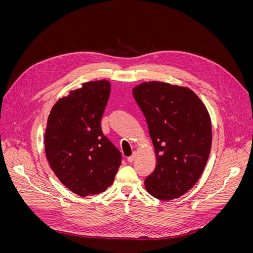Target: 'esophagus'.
<instances>
[{
  "label": "esophagus",
  "mask_w": 253,
  "mask_h": 253,
  "mask_svg": "<svg viewBox=\"0 0 253 253\" xmlns=\"http://www.w3.org/2000/svg\"><path fill=\"white\" fill-rule=\"evenodd\" d=\"M135 158H136V153L134 152V153H133V155H131L129 157H127V162H128V163H133L134 160H135Z\"/></svg>",
  "instance_id": "obj_1"
}]
</instances>
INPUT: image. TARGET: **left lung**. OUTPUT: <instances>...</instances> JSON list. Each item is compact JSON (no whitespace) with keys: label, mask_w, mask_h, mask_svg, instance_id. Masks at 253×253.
<instances>
[{"label":"left lung","mask_w":253,"mask_h":253,"mask_svg":"<svg viewBox=\"0 0 253 253\" xmlns=\"http://www.w3.org/2000/svg\"><path fill=\"white\" fill-rule=\"evenodd\" d=\"M133 96L147 120L157 159L145 189L158 200L177 198L193 188L208 162L210 115L193 90L166 82H143L133 88Z\"/></svg>","instance_id":"8db88e82"}]
</instances>
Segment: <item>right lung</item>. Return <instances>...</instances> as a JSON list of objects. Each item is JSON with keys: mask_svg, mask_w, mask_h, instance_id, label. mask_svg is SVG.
<instances>
[{"mask_svg": "<svg viewBox=\"0 0 253 253\" xmlns=\"http://www.w3.org/2000/svg\"><path fill=\"white\" fill-rule=\"evenodd\" d=\"M111 93L106 80L90 81L52 106L44 135L45 154L59 180L79 196L108 189L121 153L105 137L101 118Z\"/></svg>", "mask_w": 253, "mask_h": 253, "instance_id": "add662e5", "label": "right lung"}]
</instances>
